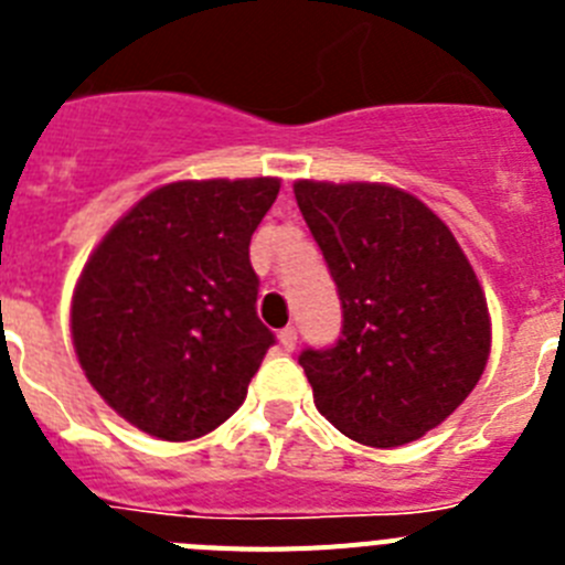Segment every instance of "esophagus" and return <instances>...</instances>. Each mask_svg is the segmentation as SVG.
<instances>
[{
    "label": "esophagus",
    "instance_id": "obj_1",
    "mask_svg": "<svg viewBox=\"0 0 565 565\" xmlns=\"http://www.w3.org/2000/svg\"><path fill=\"white\" fill-rule=\"evenodd\" d=\"M279 344H282L288 353H291L294 348H297V328H294V326L282 328V331H279Z\"/></svg>",
    "mask_w": 565,
    "mask_h": 565
}]
</instances>
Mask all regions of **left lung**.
<instances>
[{
    "instance_id": "1",
    "label": "left lung",
    "mask_w": 565,
    "mask_h": 565,
    "mask_svg": "<svg viewBox=\"0 0 565 565\" xmlns=\"http://www.w3.org/2000/svg\"><path fill=\"white\" fill-rule=\"evenodd\" d=\"M342 302L333 348L299 353L317 411L367 447H402L472 393L489 311L458 239L387 183H294Z\"/></svg>"
}]
</instances>
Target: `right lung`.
<instances>
[{
    "label": "right lung",
    "mask_w": 565,
    "mask_h": 565,
    "mask_svg": "<svg viewBox=\"0 0 565 565\" xmlns=\"http://www.w3.org/2000/svg\"><path fill=\"white\" fill-rule=\"evenodd\" d=\"M277 192V178L167 183L89 254L70 311L76 356L138 430L192 441L246 398L274 344L248 243Z\"/></svg>",
    "instance_id": "right-lung-1"
}]
</instances>
